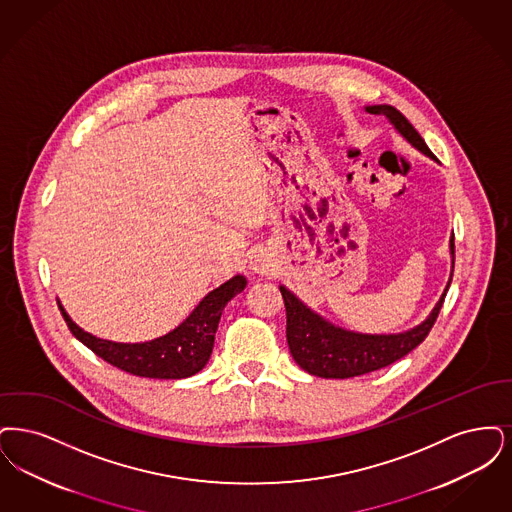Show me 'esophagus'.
I'll return each mask as SVG.
<instances>
[{
  "mask_svg": "<svg viewBox=\"0 0 512 512\" xmlns=\"http://www.w3.org/2000/svg\"><path fill=\"white\" fill-rule=\"evenodd\" d=\"M250 269L254 273H267L269 271V264H267L266 256L262 252H256L250 256Z\"/></svg>",
  "mask_w": 512,
  "mask_h": 512,
  "instance_id": "34e87169",
  "label": "esophagus"
}]
</instances>
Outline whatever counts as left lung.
Masks as SVG:
<instances>
[{"mask_svg":"<svg viewBox=\"0 0 512 512\" xmlns=\"http://www.w3.org/2000/svg\"><path fill=\"white\" fill-rule=\"evenodd\" d=\"M365 111L386 116L415 149L434 158L421 134L398 109L390 105H373ZM453 241L455 239L451 237V254H455ZM449 283L440 302L434 306V310L423 323L411 331L400 334H361L344 331L325 321L321 315L312 312L308 306H304L290 290L279 287L287 310V342L290 354L304 371L321 378L359 377L388 367L394 361L407 356L411 350H415L428 336L438 319V313L442 310Z\"/></svg>","mask_w":512,"mask_h":512,"instance_id":"left-lung-1","label":"left lung"}]
</instances>
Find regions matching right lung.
Wrapping results in <instances>:
<instances>
[{
	"label": "right lung",
	"mask_w": 512,
	"mask_h": 512,
	"mask_svg": "<svg viewBox=\"0 0 512 512\" xmlns=\"http://www.w3.org/2000/svg\"><path fill=\"white\" fill-rule=\"evenodd\" d=\"M246 279L235 275L222 287L208 292L193 313L176 327L160 338L139 342V344H122L103 340L80 329L59 304V310L67 321L70 333L74 334L95 356L105 359L112 367L126 371L135 377L145 378H187L199 373L208 363L214 336L222 317L225 304L243 292Z\"/></svg>",
	"instance_id": "add662e5"
}]
</instances>
